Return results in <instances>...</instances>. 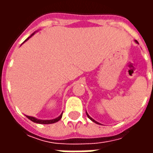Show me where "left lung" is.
<instances>
[{
  "label": "left lung",
  "instance_id": "1",
  "mask_svg": "<svg viewBox=\"0 0 153 153\" xmlns=\"http://www.w3.org/2000/svg\"><path fill=\"white\" fill-rule=\"evenodd\" d=\"M135 42H137V43H138V42H137V41H135ZM86 113H87V112H86ZM87 115H88V118H89L90 120H93V122H95V123H97V124H98V122L95 121V120H93V118H91V117H90L89 115H88V113H87Z\"/></svg>",
  "mask_w": 153,
  "mask_h": 153
}]
</instances>
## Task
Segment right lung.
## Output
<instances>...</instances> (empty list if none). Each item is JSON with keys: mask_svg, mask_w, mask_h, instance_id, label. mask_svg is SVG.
<instances>
[{"mask_svg": "<svg viewBox=\"0 0 153 153\" xmlns=\"http://www.w3.org/2000/svg\"><path fill=\"white\" fill-rule=\"evenodd\" d=\"M33 34H34V33H33V34H32L31 36H30V37H28V38H27V39H26V40H25V42H26V41L28 40V39L29 38H31L32 36H33ZM26 116H27V117H28V118L30 120H32V121H33V122H35V123H38V124H46V125H47V124H53V123H56V122L59 121L60 119H61V117H62V114H61V115H60V116H59V117H57V118L54 119V120H38V119L34 118V117H32V116H28V115H26Z\"/></svg>", "mask_w": 153, "mask_h": 153, "instance_id": "obj_1", "label": "right lung"}]
</instances>
